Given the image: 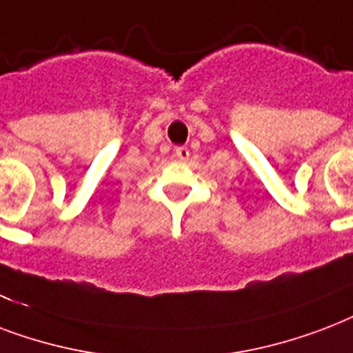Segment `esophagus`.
Segmentation results:
<instances>
[{
  "instance_id": "obj_1",
  "label": "esophagus",
  "mask_w": 353,
  "mask_h": 353,
  "mask_svg": "<svg viewBox=\"0 0 353 353\" xmlns=\"http://www.w3.org/2000/svg\"><path fill=\"white\" fill-rule=\"evenodd\" d=\"M174 157L179 158V160H182V162H185V160L190 158V149H188V147H176V149H174Z\"/></svg>"
}]
</instances>
